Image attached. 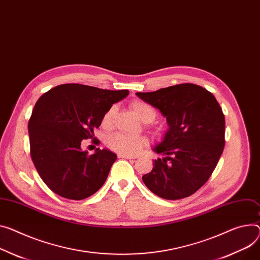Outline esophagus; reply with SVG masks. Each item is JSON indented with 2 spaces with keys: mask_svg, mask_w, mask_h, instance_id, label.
I'll use <instances>...</instances> for the list:
<instances>
[{
  "mask_svg": "<svg viewBox=\"0 0 260 260\" xmlns=\"http://www.w3.org/2000/svg\"><path fill=\"white\" fill-rule=\"evenodd\" d=\"M119 158H126V159H135L136 156H131V155H126V154H118L117 155Z\"/></svg>",
  "mask_w": 260,
  "mask_h": 260,
  "instance_id": "esophagus-1",
  "label": "esophagus"
}]
</instances>
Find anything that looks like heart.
<instances>
[{
    "mask_svg": "<svg viewBox=\"0 0 260 260\" xmlns=\"http://www.w3.org/2000/svg\"><path fill=\"white\" fill-rule=\"evenodd\" d=\"M131 107L138 117L145 123L152 122L155 119L157 112L156 110L144 101H134L131 103ZM116 114V107L111 106L103 115L102 126L105 129H109L113 126L114 117ZM107 146L115 152L126 155H134L142 150L147 145V139L144 136L128 135L124 133H113L110 134L106 139Z\"/></svg>",
    "mask_w": 260,
    "mask_h": 260,
    "instance_id": "1",
    "label": "heart"
}]
</instances>
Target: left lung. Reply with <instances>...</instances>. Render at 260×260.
Here are the masks:
<instances>
[{"label":"left lung","mask_w":260,"mask_h":260,"mask_svg":"<svg viewBox=\"0 0 260 260\" xmlns=\"http://www.w3.org/2000/svg\"><path fill=\"white\" fill-rule=\"evenodd\" d=\"M167 117L169 129L154 148L162 159L143 176L146 186L167 200H179L202 187L225 146V116L214 95L191 83L136 92Z\"/></svg>","instance_id":"left-lung-1"}]
</instances>
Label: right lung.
I'll return each instance as SVG.
<instances>
[{
    "instance_id": "obj_1",
    "label": "right lung",
    "mask_w": 260,
    "mask_h": 260,
    "mask_svg": "<svg viewBox=\"0 0 260 260\" xmlns=\"http://www.w3.org/2000/svg\"><path fill=\"white\" fill-rule=\"evenodd\" d=\"M129 94L82 84L58 85L36 102L28 129L30 153L48 187L70 200H83L105 183L116 155L107 149L89 155L83 139L93 137L112 104Z\"/></svg>"
}]
</instances>
